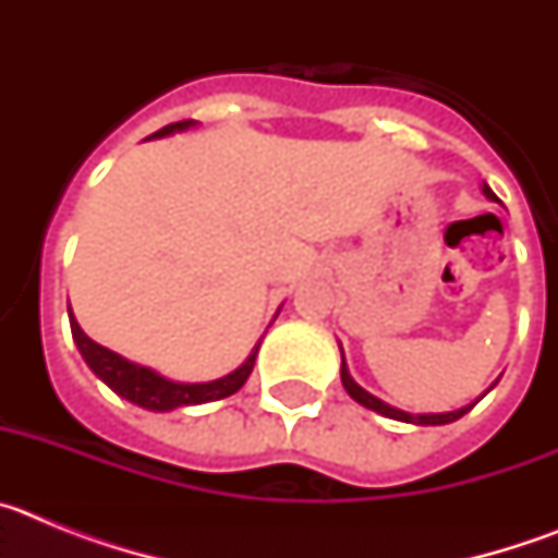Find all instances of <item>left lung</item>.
<instances>
[{"mask_svg":"<svg viewBox=\"0 0 558 558\" xmlns=\"http://www.w3.org/2000/svg\"><path fill=\"white\" fill-rule=\"evenodd\" d=\"M483 192H486V198L495 201V192H492L486 184H483ZM340 379H343V388H347L349 397H352L354 402H360V405L368 408V411L383 413V416H388V418H397V422H411V425H450V422L461 418L463 413L472 411V405L461 408V411H452V413H422V416H413V413L397 411V408L386 405L383 399H377V397H372V393H368V391H363V388H360L357 383H354V379L349 377L347 363H343V360H340Z\"/></svg>","mask_w":558,"mask_h":558,"instance_id":"left-lung-1","label":"left lung"}]
</instances>
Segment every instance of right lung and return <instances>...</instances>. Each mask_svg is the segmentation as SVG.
Masks as SVG:
<instances>
[{
    "label": "right lung",
    "mask_w": 558,
    "mask_h": 558,
    "mask_svg": "<svg viewBox=\"0 0 558 558\" xmlns=\"http://www.w3.org/2000/svg\"><path fill=\"white\" fill-rule=\"evenodd\" d=\"M190 125L192 120L172 122V125H165L161 131L153 133V136H165V133L181 131V128ZM69 324H72V338H75L77 349H81L88 368H92L113 393H120L128 402L145 408V411H175V408L204 405V402L231 397V393H236L245 386L248 374L254 372L256 352H259V347H256L243 366L236 368V372H231L229 377L215 379V383H192L190 386V383H172V379L159 377V374L150 372V368L128 363V360L120 357L117 352L95 343V340L88 338V335L77 327L75 315L72 313H69Z\"/></svg>",
    "instance_id": "add662e5"
}]
</instances>
